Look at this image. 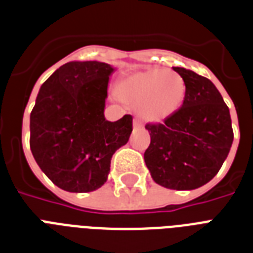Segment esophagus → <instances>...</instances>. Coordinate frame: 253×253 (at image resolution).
Here are the masks:
<instances>
[{
	"label": "esophagus",
	"mask_w": 253,
	"mask_h": 253,
	"mask_svg": "<svg viewBox=\"0 0 253 253\" xmlns=\"http://www.w3.org/2000/svg\"><path fill=\"white\" fill-rule=\"evenodd\" d=\"M134 128L135 130H140V128H143V125L139 121H134Z\"/></svg>",
	"instance_id": "obj_1"
}]
</instances>
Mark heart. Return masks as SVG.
<instances>
[{"mask_svg": "<svg viewBox=\"0 0 253 253\" xmlns=\"http://www.w3.org/2000/svg\"><path fill=\"white\" fill-rule=\"evenodd\" d=\"M186 94L184 79L174 71L148 68L126 76L117 85V95L138 109L146 122L159 123L176 114Z\"/></svg>", "mask_w": 253, "mask_h": 253, "instance_id": "obj_1", "label": "heart"}]
</instances>
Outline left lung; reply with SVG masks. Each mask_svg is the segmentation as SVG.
Listing matches in <instances>:
<instances>
[{
    "label": "left lung",
    "mask_w": 253,
    "mask_h": 253,
    "mask_svg": "<svg viewBox=\"0 0 253 253\" xmlns=\"http://www.w3.org/2000/svg\"><path fill=\"white\" fill-rule=\"evenodd\" d=\"M186 84L182 106L164 123L147 125L150 147L144 162L156 184L193 190L219 172L234 140L231 117L211 81L190 69L173 67Z\"/></svg>",
    "instance_id": "obj_1"
}]
</instances>
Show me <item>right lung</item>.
Listing matches in <instances>:
<instances>
[{
	"label": "right lung",
	"mask_w": 253,
	"mask_h": 253,
	"mask_svg": "<svg viewBox=\"0 0 253 253\" xmlns=\"http://www.w3.org/2000/svg\"><path fill=\"white\" fill-rule=\"evenodd\" d=\"M113 65L69 61L44 81L30 114V148L45 176L65 192L101 188L115 151L128 142L132 117L105 118Z\"/></svg>",
	"instance_id": "1"
}]
</instances>
